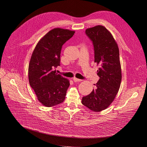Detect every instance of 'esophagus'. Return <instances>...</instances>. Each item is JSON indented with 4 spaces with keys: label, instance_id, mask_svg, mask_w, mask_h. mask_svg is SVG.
I'll return each instance as SVG.
<instances>
[{
    "label": "esophagus",
    "instance_id": "esophagus-1",
    "mask_svg": "<svg viewBox=\"0 0 147 147\" xmlns=\"http://www.w3.org/2000/svg\"><path fill=\"white\" fill-rule=\"evenodd\" d=\"M73 81H74V82H80V81H82V80H80V79L77 78H76V77L73 78Z\"/></svg>",
    "mask_w": 147,
    "mask_h": 147
}]
</instances>
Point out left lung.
Wrapping results in <instances>:
<instances>
[{
    "label": "left lung",
    "instance_id": "1",
    "mask_svg": "<svg viewBox=\"0 0 147 147\" xmlns=\"http://www.w3.org/2000/svg\"><path fill=\"white\" fill-rule=\"evenodd\" d=\"M92 41L95 63L99 66L97 75L99 80L94 89L82 97L81 103L93 112H98L108 108L120 88L121 69L119 49L112 34L102 26H96L86 30Z\"/></svg>",
    "mask_w": 147,
    "mask_h": 147
}]
</instances>
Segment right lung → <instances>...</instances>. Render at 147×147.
Segmentation results:
<instances>
[{"instance_id": "right-lung-1", "label": "right lung", "mask_w": 147, "mask_h": 147, "mask_svg": "<svg viewBox=\"0 0 147 147\" xmlns=\"http://www.w3.org/2000/svg\"><path fill=\"white\" fill-rule=\"evenodd\" d=\"M75 31L55 28L49 31L36 44L28 66V80L38 100L47 107L63 102L70 81L56 73L60 66L63 45Z\"/></svg>"}]
</instances>
